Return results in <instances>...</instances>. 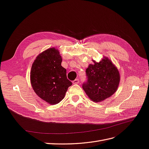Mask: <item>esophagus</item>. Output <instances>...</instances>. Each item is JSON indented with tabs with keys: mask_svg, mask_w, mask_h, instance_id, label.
<instances>
[{
	"mask_svg": "<svg viewBox=\"0 0 149 149\" xmlns=\"http://www.w3.org/2000/svg\"><path fill=\"white\" fill-rule=\"evenodd\" d=\"M72 83H73L74 84H77L79 83V79H75L73 82H72Z\"/></svg>",
	"mask_w": 149,
	"mask_h": 149,
	"instance_id": "34e87169",
	"label": "esophagus"
}]
</instances>
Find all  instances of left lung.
I'll return each instance as SVG.
<instances>
[{"mask_svg":"<svg viewBox=\"0 0 149 149\" xmlns=\"http://www.w3.org/2000/svg\"><path fill=\"white\" fill-rule=\"evenodd\" d=\"M93 61L86 69L87 81L82 85L89 99L99 102L112 96L116 92L120 82L117 68L107 57L99 62Z\"/></svg>","mask_w":149,"mask_h":149,"instance_id":"8db88e82","label":"left lung"}]
</instances>
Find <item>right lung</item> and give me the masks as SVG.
Returning a JSON list of instances; mask_svg holds the SVG:
<instances>
[{
    "mask_svg": "<svg viewBox=\"0 0 149 149\" xmlns=\"http://www.w3.org/2000/svg\"><path fill=\"white\" fill-rule=\"evenodd\" d=\"M62 57L56 49L50 48L38 56L31 71L33 91L42 100L55 105L63 99L72 83L68 80L66 69L61 65Z\"/></svg>",
    "mask_w": 149,
    "mask_h": 149,
    "instance_id": "add662e5",
    "label": "right lung"
}]
</instances>
